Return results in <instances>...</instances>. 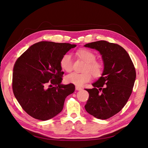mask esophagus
I'll use <instances>...</instances> for the list:
<instances>
[{
  "label": "esophagus",
  "instance_id": "obj_1",
  "mask_svg": "<svg viewBox=\"0 0 148 148\" xmlns=\"http://www.w3.org/2000/svg\"><path fill=\"white\" fill-rule=\"evenodd\" d=\"M75 89H76V90H77V91H81V90H82V89H83V88L82 87L77 86L75 87Z\"/></svg>",
  "mask_w": 148,
  "mask_h": 148
}]
</instances>
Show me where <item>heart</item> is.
Returning <instances> with one entry per match:
<instances>
[{"instance_id":"b5f03b06","label":"heart","mask_w":148,"mask_h":148,"mask_svg":"<svg viewBox=\"0 0 148 148\" xmlns=\"http://www.w3.org/2000/svg\"><path fill=\"white\" fill-rule=\"evenodd\" d=\"M76 53L86 62L83 69L84 72H73L66 75L65 77L66 83L81 86L84 83L90 81L91 75L95 78L101 77L104 70V66L101 62L95 60V53L88 49H82L77 51ZM60 64L62 69L67 72L71 71L73 69L72 57L69 53H66L62 57Z\"/></svg>"}]
</instances>
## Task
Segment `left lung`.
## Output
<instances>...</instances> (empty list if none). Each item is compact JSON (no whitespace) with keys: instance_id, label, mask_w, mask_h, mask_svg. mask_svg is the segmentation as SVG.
Returning <instances> with one entry per match:
<instances>
[{"instance_id":"left-lung-1","label":"left lung","mask_w":148,"mask_h":148,"mask_svg":"<svg viewBox=\"0 0 148 148\" xmlns=\"http://www.w3.org/2000/svg\"><path fill=\"white\" fill-rule=\"evenodd\" d=\"M84 46L99 51L104 63L101 77L92 84L94 88L86 89L89 96L85 109L95 117L106 120L127 104L136 79L135 66L127 52L117 44L99 41Z\"/></svg>"}]
</instances>
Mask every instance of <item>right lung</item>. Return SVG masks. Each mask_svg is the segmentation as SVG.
<instances>
[{
    "mask_svg": "<svg viewBox=\"0 0 148 148\" xmlns=\"http://www.w3.org/2000/svg\"><path fill=\"white\" fill-rule=\"evenodd\" d=\"M76 46L41 41L30 46L16 60L13 70V92L32 117L45 121L55 117L63 109L65 98L75 91L73 84H61L64 71L60 62ZM48 83L51 87L46 88Z\"/></svg>",
    "mask_w": 148,
    "mask_h": 148,
    "instance_id": "1",
    "label": "right lung"
}]
</instances>
